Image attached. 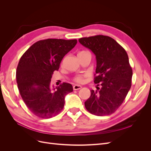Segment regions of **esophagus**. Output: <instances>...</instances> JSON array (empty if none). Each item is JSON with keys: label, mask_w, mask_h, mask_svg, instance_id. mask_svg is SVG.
Wrapping results in <instances>:
<instances>
[{"label": "esophagus", "mask_w": 151, "mask_h": 151, "mask_svg": "<svg viewBox=\"0 0 151 151\" xmlns=\"http://www.w3.org/2000/svg\"><path fill=\"white\" fill-rule=\"evenodd\" d=\"M81 88H82V86H80V85L76 84V85L73 86V89H74V90H78V89H80Z\"/></svg>", "instance_id": "1"}]
</instances>
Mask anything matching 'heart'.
<instances>
[{"label": "heart", "mask_w": 151, "mask_h": 151, "mask_svg": "<svg viewBox=\"0 0 151 151\" xmlns=\"http://www.w3.org/2000/svg\"><path fill=\"white\" fill-rule=\"evenodd\" d=\"M88 76V74L78 75L74 77V81L78 83H83L85 82V78Z\"/></svg>", "instance_id": "b5f03b06"}]
</instances>
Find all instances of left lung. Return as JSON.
I'll list each match as a JSON object with an SVG mask.
<instances>
[{
  "mask_svg": "<svg viewBox=\"0 0 151 151\" xmlns=\"http://www.w3.org/2000/svg\"><path fill=\"white\" fill-rule=\"evenodd\" d=\"M79 42L95 55L96 76L94 82L101 86L97 90H91L85 107L94 115H111L121 106L132 86V69L128 55L109 36L96 35L81 38Z\"/></svg>",
  "mask_w": 151,
  "mask_h": 151,
  "instance_id": "1",
  "label": "left lung"
}]
</instances>
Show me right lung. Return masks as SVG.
I'll return each mask as SVG.
<instances>
[{"label": "right lung", "instance_id": "add662e5", "mask_svg": "<svg viewBox=\"0 0 151 151\" xmlns=\"http://www.w3.org/2000/svg\"><path fill=\"white\" fill-rule=\"evenodd\" d=\"M77 40L47 39L36 42L21 57L16 70L18 89L26 106L35 115L50 118L63 108L65 96L73 91L70 84L50 86L54 71L58 70L65 55Z\"/></svg>", "mask_w": 151, "mask_h": 151}]
</instances>
